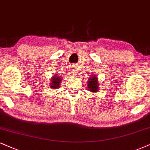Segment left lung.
<instances>
[{
  "label": "left lung",
  "mask_w": 150,
  "mask_h": 150,
  "mask_svg": "<svg viewBox=\"0 0 150 150\" xmlns=\"http://www.w3.org/2000/svg\"><path fill=\"white\" fill-rule=\"evenodd\" d=\"M97 79L98 78L96 77V75H93L90 80L88 81V88L90 91L97 92V91H98V83Z\"/></svg>",
  "instance_id": "8db88e82"
}]
</instances>
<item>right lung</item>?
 Returning <instances> with one entry per match:
<instances>
[{"mask_svg":"<svg viewBox=\"0 0 150 150\" xmlns=\"http://www.w3.org/2000/svg\"><path fill=\"white\" fill-rule=\"evenodd\" d=\"M61 77L60 76H55L52 79V81H50L51 82V87L50 88H58L59 85L60 84V81H61Z\"/></svg>","mask_w":150,"mask_h":150,"instance_id":"add662e5","label":"right lung"}]
</instances>
